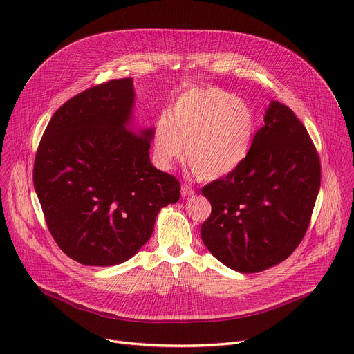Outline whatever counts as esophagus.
<instances>
[{
    "label": "esophagus",
    "mask_w": 354,
    "mask_h": 354,
    "mask_svg": "<svg viewBox=\"0 0 354 354\" xmlns=\"http://www.w3.org/2000/svg\"><path fill=\"white\" fill-rule=\"evenodd\" d=\"M194 194H195V191L189 187V185L183 183L182 187H180V195H182V198H189V196H192Z\"/></svg>",
    "instance_id": "1"
}]
</instances>
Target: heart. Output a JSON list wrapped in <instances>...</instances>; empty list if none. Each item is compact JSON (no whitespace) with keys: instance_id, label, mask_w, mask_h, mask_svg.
Listing matches in <instances>:
<instances>
[{"instance_id":"obj_1","label":"heart","mask_w":354,"mask_h":354,"mask_svg":"<svg viewBox=\"0 0 354 354\" xmlns=\"http://www.w3.org/2000/svg\"><path fill=\"white\" fill-rule=\"evenodd\" d=\"M255 133L250 104L228 91L194 88L174 103L167 116L153 129V156L162 169L183 156L199 180H218L231 175L248 158Z\"/></svg>"}]
</instances>
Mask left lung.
Listing matches in <instances>:
<instances>
[{
    "label": "left lung",
    "mask_w": 354,
    "mask_h": 354,
    "mask_svg": "<svg viewBox=\"0 0 354 354\" xmlns=\"http://www.w3.org/2000/svg\"><path fill=\"white\" fill-rule=\"evenodd\" d=\"M320 179L307 129L290 107L272 100L244 163L202 188L212 207L201 227L203 244L238 272L280 264L306 235Z\"/></svg>",
    "instance_id": "1"
}]
</instances>
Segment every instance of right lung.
I'll return each mask as SVG.
<instances>
[{"label":"right lung","mask_w":354,"mask_h":354,"mask_svg":"<svg viewBox=\"0 0 354 354\" xmlns=\"http://www.w3.org/2000/svg\"><path fill=\"white\" fill-rule=\"evenodd\" d=\"M133 79L67 100L47 124L34 160V188L60 250L83 266L132 258L151 238L179 180L149 159L153 127H132Z\"/></svg>","instance_id":"1"}]
</instances>
